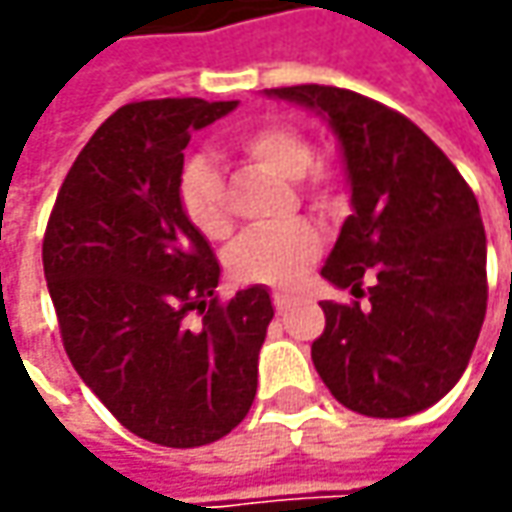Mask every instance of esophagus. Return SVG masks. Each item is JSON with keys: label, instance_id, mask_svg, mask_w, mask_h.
<instances>
[{"label": "esophagus", "instance_id": "esophagus-1", "mask_svg": "<svg viewBox=\"0 0 512 512\" xmlns=\"http://www.w3.org/2000/svg\"><path fill=\"white\" fill-rule=\"evenodd\" d=\"M299 299H293V296H285V293H273V307H276V313H287L290 307L296 305Z\"/></svg>", "mask_w": 512, "mask_h": 512}]
</instances>
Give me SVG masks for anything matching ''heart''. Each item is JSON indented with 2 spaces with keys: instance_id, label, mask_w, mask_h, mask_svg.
<instances>
[{
  "instance_id": "b5f03b06",
  "label": "heart",
  "mask_w": 512,
  "mask_h": 512,
  "mask_svg": "<svg viewBox=\"0 0 512 512\" xmlns=\"http://www.w3.org/2000/svg\"><path fill=\"white\" fill-rule=\"evenodd\" d=\"M230 150L247 168L290 179L296 193L313 207L325 210L336 199V173L325 159L313 156V142L305 130L290 122H262L239 130ZM179 205L187 222L207 239H227L233 213L227 185L213 159L190 156L179 170ZM322 250L319 230L307 222L245 233L227 256L230 273L247 285H293Z\"/></svg>"
}]
</instances>
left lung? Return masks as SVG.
<instances>
[{"mask_svg":"<svg viewBox=\"0 0 512 512\" xmlns=\"http://www.w3.org/2000/svg\"><path fill=\"white\" fill-rule=\"evenodd\" d=\"M270 96L327 116L353 190V216L322 276L356 299L322 302L313 364L347 410L413 416L462 379L482 330L487 239L479 202L442 148L399 110L330 85L273 88Z\"/></svg>","mask_w":512,"mask_h":512,"instance_id":"left-lung-1","label":"left lung"}]
</instances>
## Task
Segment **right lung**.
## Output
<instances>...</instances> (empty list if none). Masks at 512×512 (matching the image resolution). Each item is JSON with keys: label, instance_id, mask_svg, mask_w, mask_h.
<instances>
[{"label": "right lung", "instance_id": "right-lung-1", "mask_svg": "<svg viewBox=\"0 0 512 512\" xmlns=\"http://www.w3.org/2000/svg\"><path fill=\"white\" fill-rule=\"evenodd\" d=\"M233 108H119L76 156L45 227V279L70 364L122 427L162 447H202L245 419L273 319L262 285L216 296L219 262L176 190L190 133Z\"/></svg>", "mask_w": 512, "mask_h": 512}]
</instances>
